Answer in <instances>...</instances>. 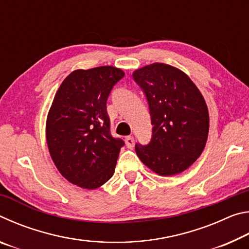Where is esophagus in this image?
Instances as JSON below:
<instances>
[{"mask_svg":"<svg viewBox=\"0 0 249 249\" xmlns=\"http://www.w3.org/2000/svg\"><path fill=\"white\" fill-rule=\"evenodd\" d=\"M125 142H126V145H127L128 148H133L134 144H135V140L133 136H126Z\"/></svg>","mask_w":249,"mask_h":249,"instance_id":"34e87169","label":"esophagus"}]
</instances>
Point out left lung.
Listing matches in <instances>:
<instances>
[{
  "label": "left lung",
  "mask_w": 249,
  "mask_h": 249,
  "mask_svg": "<svg viewBox=\"0 0 249 249\" xmlns=\"http://www.w3.org/2000/svg\"><path fill=\"white\" fill-rule=\"evenodd\" d=\"M133 78L148 102L151 125L149 144H136L142 163L160 176L184 171L200 157L209 134L208 107L191 79L166 64L137 69Z\"/></svg>",
  "instance_id": "8db88e82"
}]
</instances>
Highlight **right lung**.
Segmentation results:
<instances>
[{
  "label": "right lung",
  "instance_id": "right-lung-1",
  "mask_svg": "<svg viewBox=\"0 0 249 249\" xmlns=\"http://www.w3.org/2000/svg\"><path fill=\"white\" fill-rule=\"evenodd\" d=\"M124 72L112 66L71 72L59 87L46 123V137L59 172L83 189L112 178L124 142L111 135L107 101Z\"/></svg>",
  "mask_w": 249,
  "mask_h": 249
}]
</instances>
